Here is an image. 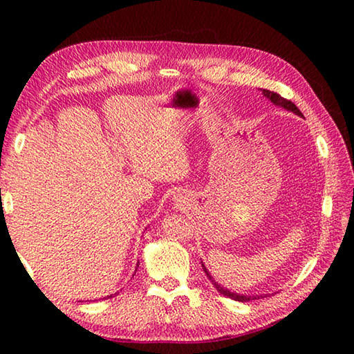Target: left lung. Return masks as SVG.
Here are the masks:
<instances>
[{
    "instance_id": "1",
    "label": "left lung",
    "mask_w": 354,
    "mask_h": 354,
    "mask_svg": "<svg viewBox=\"0 0 354 354\" xmlns=\"http://www.w3.org/2000/svg\"><path fill=\"white\" fill-rule=\"evenodd\" d=\"M263 95H265L268 100H270V103H274L275 106L284 108V109H288V111L293 112V114H297V115H299V117H303L301 111H299V109L295 106V104H293L290 100H286V99H283V97H281L280 94L272 93V91H268V89H263ZM202 269L205 270L207 277L209 278V280L213 281V284L216 286V289L219 290V293H222L223 297H228V298H231V299H236V301H240V303H248V301H252V299H259V298L266 297V295H243V293H236V292H231L230 289L223 288L222 284H219V283H217L216 280H213L212 274L208 272V269L205 268L204 263H202Z\"/></svg>"
}]
</instances>
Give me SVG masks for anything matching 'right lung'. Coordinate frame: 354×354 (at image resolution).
<instances>
[{
	"label": "right lung",
	"instance_id": "1",
	"mask_svg": "<svg viewBox=\"0 0 354 354\" xmlns=\"http://www.w3.org/2000/svg\"><path fill=\"white\" fill-rule=\"evenodd\" d=\"M137 266H138V263H137ZM135 270H137V269H135ZM115 293H118V292H115ZM115 293H114V295H115ZM111 297H112V295H108L106 298H111Z\"/></svg>",
	"mask_w": 354,
	"mask_h": 354
}]
</instances>
